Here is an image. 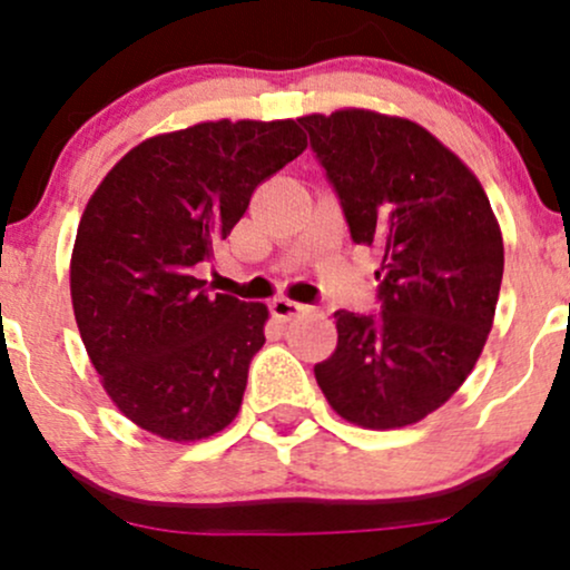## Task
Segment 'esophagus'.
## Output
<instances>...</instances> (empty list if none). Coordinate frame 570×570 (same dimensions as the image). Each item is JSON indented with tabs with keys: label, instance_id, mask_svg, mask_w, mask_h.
Returning a JSON list of instances; mask_svg holds the SVG:
<instances>
[{
	"label": "esophagus",
	"instance_id": "esophagus-1",
	"mask_svg": "<svg viewBox=\"0 0 570 570\" xmlns=\"http://www.w3.org/2000/svg\"><path fill=\"white\" fill-rule=\"evenodd\" d=\"M305 311H307L305 305L292 303V299H286V297H278L271 303V313L278 318V322H292V318L303 316Z\"/></svg>",
	"mask_w": 570,
	"mask_h": 570
}]
</instances>
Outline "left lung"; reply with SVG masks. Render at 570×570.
Masks as SVG:
<instances>
[{
    "mask_svg": "<svg viewBox=\"0 0 570 570\" xmlns=\"http://www.w3.org/2000/svg\"><path fill=\"white\" fill-rule=\"evenodd\" d=\"M353 244L381 252V313L337 311L316 364L326 402L364 429L423 421L480 358L503 276L499 222L476 176L404 117L340 109L299 117Z\"/></svg>",
    "mask_w": 570,
    "mask_h": 570,
    "instance_id": "1",
    "label": "left lung"
}]
</instances>
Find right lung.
Wrapping results in <instances>:
<instances>
[{
    "label": "right lung",
    "mask_w": 570,
    "mask_h": 570,
    "mask_svg": "<svg viewBox=\"0 0 570 570\" xmlns=\"http://www.w3.org/2000/svg\"><path fill=\"white\" fill-rule=\"evenodd\" d=\"M305 147L294 120L198 122L141 141L90 195L71 305L104 389L136 426L195 442L238 415L267 307L212 294L195 267Z\"/></svg>",
    "instance_id": "obj_1"
}]
</instances>
